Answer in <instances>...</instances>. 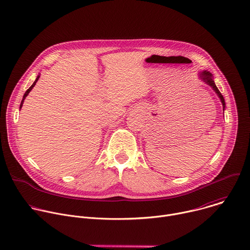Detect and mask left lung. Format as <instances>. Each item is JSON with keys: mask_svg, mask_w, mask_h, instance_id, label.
Returning <instances> with one entry per match:
<instances>
[{"mask_svg": "<svg viewBox=\"0 0 250 250\" xmlns=\"http://www.w3.org/2000/svg\"><path fill=\"white\" fill-rule=\"evenodd\" d=\"M200 77L202 78V80H204V82H206L207 84H208L213 90H215V92L218 94V96L220 97V99H221V101H222V104H223V106H224V110H225V105H226L225 99H224L222 93L219 91L218 87L216 86L215 82H213L212 77H211V74H210L209 72H207V71H204V72H202V73L200 74Z\"/></svg>", "mask_w": 250, "mask_h": 250, "instance_id": "1", "label": "left lung"}]
</instances>
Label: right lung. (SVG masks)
Returning <instances> with one entry per match:
<instances>
[{"label":"right lung","instance_id":"1","mask_svg":"<svg viewBox=\"0 0 250 250\" xmlns=\"http://www.w3.org/2000/svg\"><path fill=\"white\" fill-rule=\"evenodd\" d=\"M39 78H40V76H38V78H37V79H35V81L33 82V84H32V85H31V86H30V87H29V88H28V89L26 90V92L24 93V95H23V99L21 100V105H20V108H21V105H22V104H23V100H24V98H25V97H26V96L28 95V93L30 92V90H31V89H32V88L34 87V85H35V83H37V82H38Z\"/></svg>","mask_w":250,"mask_h":250}]
</instances>
